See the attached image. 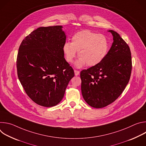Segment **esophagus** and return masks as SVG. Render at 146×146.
I'll use <instances>...</instances> for the list:
<instances>
[{"label":"esophagus","mask_w":146,"mask_h":146,"mask_svg":"<svg viewBox=\"0 0 146 146\" xmlns=\"http://www.w3.org/2000/svg\"><path fill=\"white\" fill-rule=\"evenodd\" d=\"M74 74H75V76H78V75L80 74V72H79V71L76 70H74Z\"/></svg>","instance_id":"esophagus-1"}]
</instances>
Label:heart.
Masks as SVG:
<instances>
[{
	"instance_id": "obj_1",
	"label": "heart",
	"mask_w": 146,
	"mask_h": 146,
	"mask_svg": "<svg viewBox=\"0 0 146 146\" xmlns=\"http://www.w3.org/2000/svg\"><path fill=\"white\" fill-rule=\"evenodd\" d=\"M109 41L103 35L90 31H82L72 37V43L66 41L63 45V52L69 63L73 62L78 51V59L75 62L76 67L94 66L105 59L109 51Z\"/></svg>"
}]
</instances>
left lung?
I'll use <instances>...</instances> for the list:
<instances>
[{
    "label": "left lung",
    "instance_id": "8db88e82",
    "mask_svg": "<svg viewBox=\"0 0 146 146\" xmlns=\"http://www.w3.org/2000/svg\"><path fill=\"white\" fill-rule=\"evenodd\" d=\"M113 43L106 57L98 65L80 73L82 97L94 108L106 107L122 93L132 71L129 47L116 32L109 30Z\"/></svg>",
    "mask_w": 146,
    "mask_h": 146
}]
</instances>
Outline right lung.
I'll return each mask as SVG.
<instances>
[{"instance_id":"add662e5","label":"right lung","mask_w":146,"mask_h":146,"mask_svg":"<svg viewBox=\"0 0 146 146\" xmlns=\"http://www.w3.org/2000/svg\"><path fill=\"white\" fill-rule=\"evenodd\" d=\"M66 38L62 26L40 27L28 35L19 47L18 78L28 96L40 106L58 105L74 76L64 58Z\"/></svg>"}]
</instances>
